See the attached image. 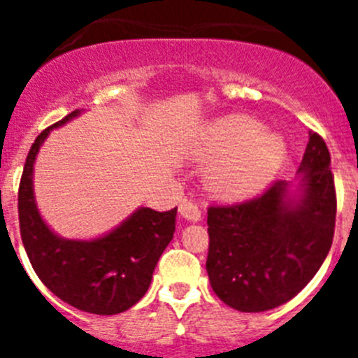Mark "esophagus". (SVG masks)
I'll return each instance as SVG.
<instances>
[{"instance_id": "34e87169", "label": "esophagus", "mask_w": 358, "mask_h": 358, "mask_svg": "<svg viewBox=\"0 0 358 358\" xmlns=\"http://www.w3.org/2000/svg\"><path fill=\"white\" fill-rule=\"evenodd\" d=\"M179 213L182 218L189 220V222H199L201 220V210L195 202L188 201V199H182L181 204H179Z\"/></svg>"}]
</instances>
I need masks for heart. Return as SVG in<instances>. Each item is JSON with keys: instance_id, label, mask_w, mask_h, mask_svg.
I'll use <instances>...</instances> for the list:
<instances>
[{"instance_id": "obj_1", "label": "heart", "mask_w": 358, "mask_h": 358, "mask_svg": "<svg viewBox=\"0 0 358 358\" xmlns=\"http://www.w3.org/2000/svg\"><path fill=\"white\" fill-rule=\"evenodd\" d=\"M202 154L213 157L206 169L208 188L218 197L236 201L273 181L285 159V141L251 116L231 115L206 129Z\"/></svg>"}]
</instances>
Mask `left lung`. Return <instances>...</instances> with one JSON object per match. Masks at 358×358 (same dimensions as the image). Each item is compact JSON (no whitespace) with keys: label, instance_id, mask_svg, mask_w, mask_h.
I'll return each instance as SVG.
<instances>
[{"label":"left lung","instance_id":"obj_1","mask_svg":"<svg viewBox=\"0 0 358 358\" xmlns=\"http://www.w3.org/2000/svg\"><path fill=\"white\" fill-rule=\"evenodd\" d=\"M297 173L294 188L276 181L260 197L208 210L206 271L231 308L265 312L290 301L330 251L337 199L330 152L315 132Z\"/></svg>","mask_w":358,"mask_h":358}]
</instances>
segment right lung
Segmentation results:
<instances>
[{"mask_svg": "<svg viewBox=\"0 0 358 358\" xmlns=\"http://www.w3.org/2000/svg\"><path fill=\"white\" fill-rule=\"evenodd\" d=\"M78 115V109L69 113L31 145L19 185V229L31 267L59 299L82 312L113 315L136 305L150 287L157 260L173 238L177 208H138L118 227L93 240H68L53 233L37 210L34 163L50 131Z\"/></svg>", "mask_w": 358, "mask_h": 358, "instance_id": "right-lung-1", "label": "right lung"}]
</instances>
